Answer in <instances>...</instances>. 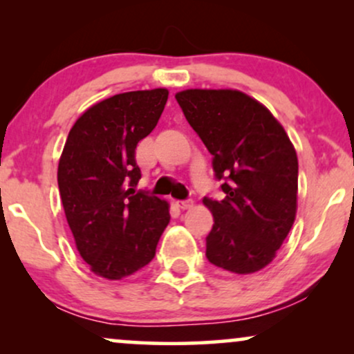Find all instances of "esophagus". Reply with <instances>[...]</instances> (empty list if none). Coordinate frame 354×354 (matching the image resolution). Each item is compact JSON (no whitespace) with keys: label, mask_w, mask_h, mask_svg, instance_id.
Here are the masks:
<instances>
[{"label":"esophagus","mask_w":354,"mask_h":354,"mask_svg":"<svg viewBox=\"0 0 354 354\" xmlns=\"http://www.w3.org/2000/svg\"><path fill=\"white\" fill-rule=\"evenodd\" d=\"M176 206H178V208H180V209H189L191 206H193V201H191V200H183V201H178V203H176Z\"/></svg>","instance_id":"34e87169"}]
</instances>
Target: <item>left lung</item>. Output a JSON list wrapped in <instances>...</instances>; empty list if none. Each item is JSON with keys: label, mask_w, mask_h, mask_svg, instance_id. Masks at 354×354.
Here are the masks:
<instances>
[{"label": "left lung", "mask_w": 354, "mask_h": 354, "mask_svg": "<svg viewBox=\"0 0 354 354\" xmlns=\"http://www.w3.org/2000/svg\"><path fill=\"white\" fill-rule=\"evenodd\" d=\"M185 118L213 154L225 200L205 196L214 225L206 258L248 274L270 265L290 233L298 198V156L278 120L238 89L176 93Z\"/></svg>", "instance_id": "left-lung-1"}]
</instances>
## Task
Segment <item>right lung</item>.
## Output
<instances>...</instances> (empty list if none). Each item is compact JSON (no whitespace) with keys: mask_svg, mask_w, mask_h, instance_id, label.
<instances>
[{"mask_svg":"<svg viewBox=\"0 0 354 354\" xmlns=\"http://www.w3.org/2000/svg\"><path fill=\"white\" fill-rule=\"evenodd\" d=\"M168 89L115 95L73 124L58 165V186L81 258L95 274L121 279L148 265L169 223L168 203L135 191L136 145L153 131Z\"/></svg>","mask_w":354,"mask_h":354,"instance_id":"add662e5","label":"right lung"}]
</instances>
